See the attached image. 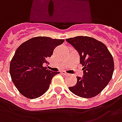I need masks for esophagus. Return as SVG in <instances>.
<instances>
[{
	"label": "esophagus",
	"instance_id": "34e87169",
	"mask_svg": "<svg viewBox=\"0 0 122 122\" xmlns=\"http://www.w3.org/2000/svg\"><path fill=\"white\" fill-rule=\"evenodd\" d=\"M61 73L64 75H66V76H67V75H69V73H67L64 71H61Z\"/></svg>",
	"mask_w": 122,
	"mask_h": 122
}]
</instances>
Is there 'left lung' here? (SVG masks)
Returning <instances> with one entry per match:
<instances>
[{"label":"left lung","mask_w":122,"mask_h":122,"mask_svg":"<svg viewBox=\"0 0 122 122\" xmlns=\"http://www.w3.org/2000/svg\"><path fill=\"white\" fill-rule=\"evenodd\" d=\"M80 56L84 67L83 76L77 77V82L69 87L72 93L84 98H90L99 94L112 77L114 60L106 45L88 36H76L66 40Z\"/></svg>","instance_id":"1"}]
</instances>
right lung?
<instances>
[{"mask_svg": "<svg viewBox=\"0 0 122 122\" xmlns=\"http://www.w3.org/2000/svg\"><path fill=\"white\" fill-rule=\"evenodd\" d=\"M64 40L35 37L23 43L16 50L10 65V73L14 85L23 96L35 99L49 88L52 77L60 72L51 71L43 64Z\"/></svg>", "mask_w": 122, "mask_h": 122, "instance_id": "right-lung-1", "label": "right lung"}]
</instances>
